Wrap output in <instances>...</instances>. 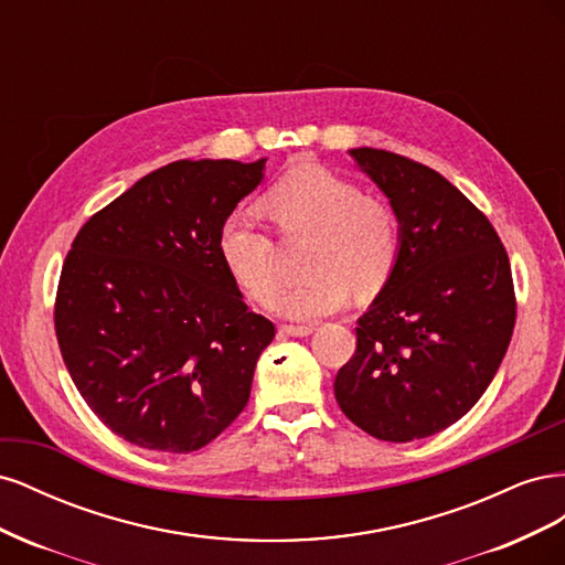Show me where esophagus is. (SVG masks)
I'll use <instances>...</instances> for the list:
<instances>
[{
    "label": "esophagus",
    "mask_w": 565,
    "mask_h": 565,
    "mask_svg": "<svg viewBox=\"0 0 565 565\" xmlns=\"http://www.w3.org/2000/svg\"><path fill=\"white\" fill-rule=\"evenodd\" d=\"M313 324H280V334L285 337H309L313 334Z\"/></svg>",
    "instance_id": "1"
}]
</instances>
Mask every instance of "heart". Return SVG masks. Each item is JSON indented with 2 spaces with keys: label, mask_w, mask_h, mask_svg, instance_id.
Returning <instances> with one entry per match:
<instances>
[{
  "label": "heart",
  "mask_w": 565,
  "mask_h": 565,
  "mask_svg": "<svg viewBox=\"0 0 565 565\" xmlns=\"http://www.w3.org/2000/svg\"><path fill=\"white\" fill-rule=\"evenodd\" d=\"M262 212L285 235L309 233L306 270L311 278L276 289L270 235L235 212L218 228L216 249L245 292L270 299V311L289 320H316L344 309L351 287L372 295L391 278L401 252V226L386 202L318 164L287 172L262 198Z\"/></svg>",
  "instance_id": "1"
}]
</instances>
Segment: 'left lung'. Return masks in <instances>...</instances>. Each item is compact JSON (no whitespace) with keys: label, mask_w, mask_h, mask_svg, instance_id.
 <instances>
[{"label":"left lung","mask_w":565,"mask_h":565,"mask_svg":"<svg viewBox=\"0 0 565 565\" xmlns=\"http://www.w3.org/2000/svg\"><path fill=\"white\" fill-rule=\"evenodd\" d=\"M349 156L388 198L401 252L358 318L334 396L380 440L434 436L478 403L507 353L516 322L509 256L486 214L434 169L377 148Z\"/></svg>","instance_id":"8db88e82"}]
</instances>
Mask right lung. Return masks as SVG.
Listing matches in <instances>:
<instances>
[{"label":"right lung","instance_id":"1","mask_svg":"<svg viewBox=\"0 0 565 565\" xmlns=\"http://www.w3.org/2000/svg\"><path fill=\"white\" fill-rule=\"evenodd\" d=\"M266 158L179 160L136 181L77 233L56 295V337L92 413L139 448L193 452L243 413L276 337L247 309L218 228Z\"/></svg>","mask_w":565,"mask_h":565}]
</instances>
